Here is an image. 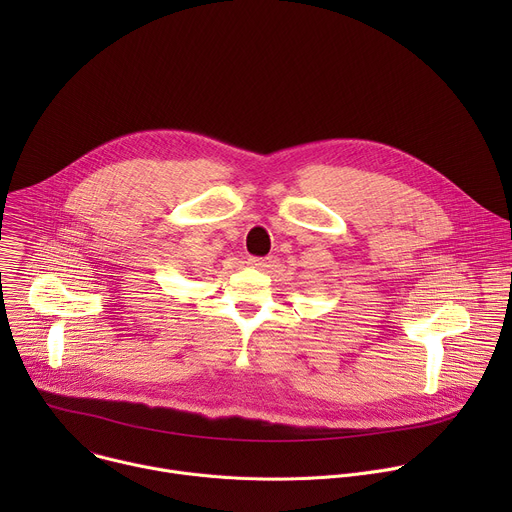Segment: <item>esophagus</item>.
<instances>
[{
    "label": "esophagus",
    "mask_w": 512,
    "mask_h": 512,
    "mask_svg": "<svg viewBox=\"0 0 512 512\" xmlns=\"http://www.w3.org/2000/svg\"><path fill=\"white\" fill-rule=\"evenodd\" d=\"M251 267H255V269H265V267H269L273 261H271V257H249V261H247Z\"/></svg>",
    "instance_id": "1"
}]
</instances>
